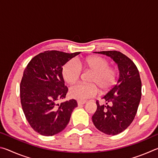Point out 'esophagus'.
Returning a JSON list of instances; mask_svg holds the SVG:
<instances>
[{"mask_svg":"<svg viewBox=\"0 0 158 158\" xmlns=\"http://www.w3.org/2000/svg\"><path fill=\"white\" fill-rule=\"evenodd\" d=\"M85 103H86V101H77V104H78V106L83 105Z\"/></svg>","mask_w":158,"mask_h":158,"instance_id":"34e87169","label":"esophagus"}]
</instances>
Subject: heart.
Segmentation results:
<instances>
[{
	"mask_svg": "<svg viewBox=\"0 0 158 158\" xmlns=\"http://www.w3.org/2000/svg\"><path fill=\"white\" fill-rule=\"evenodd\" d=\"M93 72L89 81L91 84H78L69 89V95L73 98L84 101L92 98L98 93V86L102 92L107 91L114 86L117 78L116 69L109 66V61L98 56L88 57L79 61L72 59L66 62L62 68L63 79L68 84H73L79 79L81 69Z\"/></svg>",
	"mask_w": 158,
	"mask_h": 158,
	"instance_id": "obj_1",
	"label": "heart"
}]
</instances>
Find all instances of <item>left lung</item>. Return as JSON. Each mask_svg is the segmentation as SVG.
<instances>
[{
	"label": "left lung",
	"mask_w": 158,
	"mask_h": 158,
	"mask_svg": "<svg viewBox=\"0 0 158 158\" xmlns=\"http://www.w3.org/2000/svg\"><path fill=\"white\" fill-rule=\"evenodd\" d=\"M111 57L119 69L117 84L102 99L106 105L98 101L97 110L92 120L95 127L109 135H116L124 131L132 123L137 114L141 96V81L139 73L126 56L117 51L95 52Z\"/></svg>",
	"instance_id": "obj_1"
}]
</instances>
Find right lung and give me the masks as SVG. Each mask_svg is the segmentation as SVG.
I'll use <instances>...</instances> for the list:
<instances>
[{
    "label": "right lung",
    "instance_id": "right-lung-1",
    "mask_svg": "<svg viewBox=\"0 0 158 158\" xmlns=\"http://www.w3.org/2000/svg\"><path fill=\"white\" fill-rule=\"evenodd\" d=\"M79 53L47 51L32 58L24 69L20 84L21 106L28 123L40 135L53 136L63 130L77 106L73 99L58 102L68 91L63 66Z\"/></svg>",
    "mask_w": 158,
    "mask_h": 158
}]
</instances>
